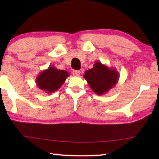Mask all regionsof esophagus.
Returning a JSON list of instances; mask_svg holds the SVG:
<instances>
[{"mask_svg":"<svg viewBox=\"0 0 159 159\" xmlns=\"http://www.w3.org/2000/svg\"><path fill=\"white\" fill-rule=\"evenodd\" d=\"M73 75L75 76V77H79V76L80 75V71L79 70H75L73 71Z\"/></svg>","mask_w":159,"mask_h":159,"instance_id":"esophagus-1","label":"esophagus"}]
</instances>
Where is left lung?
<instances>
[{"mask_svg":"<svg viewBox=\"0 0 159 159\" xmlns=\"http://www.w3.org/2000/svg\"><path fill=\"white\" fill-rule=\"evenodd\" d=\"M89 86L97 95H104L114 88L118 82L119 74L116 69L95 61L92 69H88L83 75Z\"/></svg>","mask_w":159,"mask_h":159,"instance_id":"obj_1","label":"left lung"}]
</instances>
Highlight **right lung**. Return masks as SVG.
Returning <instances> with one entry per match:
<instances>
[{"label":"right lung","mask_w":159,"mask_h":159,"mask_svg":"<svg viewBox=\"0 0 159 159\" xmlns=\"http://www.w3.org/2000/svg\"><path fill=\"white\" fill-rule=\"evenodd\" d=\"M69 76L68 71L49 66L40 72L36 78V84L40 90L50 94L58 90Z\"/></svg>","instance_id":"right-lung-1"}]
</instances>
